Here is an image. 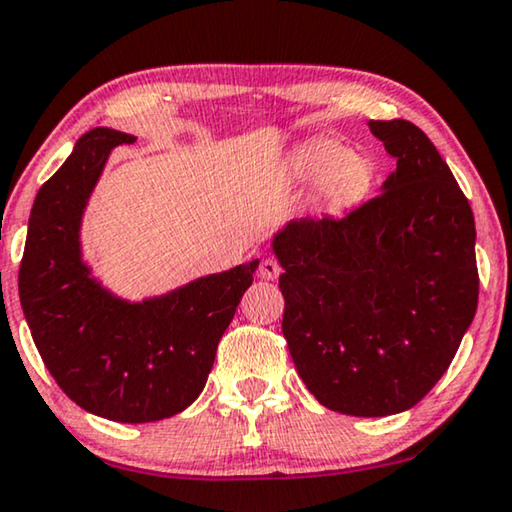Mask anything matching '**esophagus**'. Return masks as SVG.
Masks as SVG:
<instances>
[{
  "label": "esophagus",
  "mask_w": 512,
  "mask_h": 512,
  "mask_svg": "<svg viewBox=\"0 0 512 512\" xmlns=\"http://www.w3.org/2000/svg\"><path fill=\"white\" fill-rule=\"evenodd\" d=\"M280 264L276 257H264L262 264H259V278L262 280H276L280 276Z\"/></svg>",
  "instance_id": "obj_1"
}]
</instances>
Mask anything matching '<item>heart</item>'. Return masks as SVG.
<instances>
[{"instance_id":"1","label":"heart","mask_w":512,"mask_h":512,"mask_svg":"<svg viewBox=\"0 0 512 512\" xmlns=\"http://www.w3.org/2000/svg\"><path fill=\"white\" fill-rule=\"evenodd\" d=\"M289 174L299 183H322V197L331 209H349L363 202L375 186V160L365 154H352L345 144L312 140L289 158Z\"/></svg>"}]
</instances>
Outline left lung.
<instances>
[{
	"label": "left lung",
	"mask_w": 512,
	"mask_h": 512,
	"mask_svg": "<svg viewBox=\"0 0 512 512\" xmlns=\"http://www.w3.org/2000/svg\"><path fill=\"white\" fill-rule=\"evenodd\" d=\"M395 170L345 218H301L273 236L282 335L319 404L391 416L448 370L478 305L476 225L421 128L368 121Z\"/></svg>",
	"instance_id": "8db88e82"
}]
</instances>
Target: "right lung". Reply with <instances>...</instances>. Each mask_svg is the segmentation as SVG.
I'll list each match as a JSON object with an SVG mask.
<instances>
[{
  "label": "right lung",
  "instance_id": "add662e5",
  "mask_svg": "<svg viewBox=\"0 0 512 512\" xmlns=\"http://www.w3.org/2000/svg\"><path fill=\"white\" fill-rule=\"evenodd\" d=\"M133 142L114 128H91L43 183L18 289L38 354L61 391L108 421L151 423L179 414L202 393L259 259L137 303L91 276L80 246L82 216L112 149Z\"/></svg>",
  "mask_w": 512,
  "mask_h": 512
}]
</instances>
